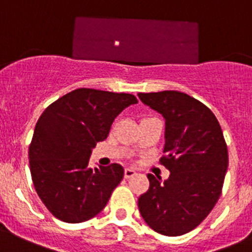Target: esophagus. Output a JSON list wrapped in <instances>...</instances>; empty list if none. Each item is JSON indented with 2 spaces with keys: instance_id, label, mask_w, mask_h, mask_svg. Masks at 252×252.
<instances>
[{
  "instance_id": "1",
  "label": "esophagus",
  "mask_w": 252,
  "mask_h": 252,
  "mask_svg": "<svg viewBox=\"0 0 252 252\" xmlns=\"http://www.w3.org/2000/svg\"><path fill=\"white\" fill-rule=\"evenodd\" d=\"M134 175H135V171H134L133 169H129V168L124 169V178H126V179H130V178H133Z\"/></svg>"
}]
</instances>
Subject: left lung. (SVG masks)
I'll return each mask as SVG.
<instances>
[{
	"instance_id": "obj_1",
	"label": "left lung",
	"mask_w": 252,
	"mask_h": 252,
	"mask_svg": "<svg viewBox=\"0 0 252 252\" xmlns=\"http://www.w3.org/2000/svg\"><path fill=\"white\" fill-rule=\"evenodd\" d=\"M138 97L165 119L160 164L170 171L164 183L148 174L150 187L138 199V208L154 231L184 235L210 214L221 194L229 164L221 126L205 104L183 92Z\"/></svg>"
}]
</instances>
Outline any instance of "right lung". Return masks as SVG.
I'll return each instance as SVG.
<instances>
[{"mask_svg": "<svg viewBox=\"0 0 252 252\" xmlns=\"http://www.w3.org/2000/svg\"><path fill=\"white\" fill-rule=\"evenodd\" d=\"M138 103L133 94L79 88L44 109L28 149L34 189L55 218L77 224L94 218L122 182L123 166L89 168L92 149L115 117Z\"/></svg>", "mask_w": 252, "mask_h": 252, "instance_id": "1", "label": "right lung"}]
</instances>
